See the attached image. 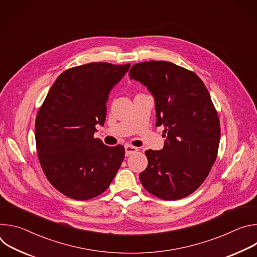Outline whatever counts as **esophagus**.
<instances>
[{"instance_id":"esophagus-1","label":"esophagus","mask_w":257,"mask_h":257,"mask_svg":"<svg viewBox=\"0 0 257 257\" xmlns=\"http://www.w3.org/2000/svg\"><path fill=\"white\" fill-rule=\"evenodd\" d=\"M137 151H138V149L135 148V146H132V145H130V144H126V145H125L126 157H129V156L135 154Z\"/></svg>"}]
</instances>
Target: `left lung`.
I'll return each instance as SVG.
<instances>
[{
  "label": "left lung",
  "instance_id": "8db88e82",
  "mask_svg": "<svg viewBox=\"0 0 257 257\" xmlns=\"http://www.w3.org/2000/svg\"><path fill=\"white\" fill-rule=\"evenodd\" d=\"M129 76L155 97L156 126L167 133L163 150L145 152L141 184L164 200L184 198L202 184L217 155L221 127L208 90L195 73L166 61L135 64Z\"/></svg>",
  "mask_w": 257,
  "mask_h": 257
}]
</instances>
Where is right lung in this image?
<instances>
[{"mask_svg": "<svg viewBox=\"0 0 257 257\" xmlns=\"http://www.w3.org/2000/svg\"><path fill=\"white\" fill-rule=\"evenodd\" d=\"M130 64L89 63L64 71L51 87L35 120L42 169L67 197L87 200L104 192L124 160V146L94 138L103 126L108 94Z\"/></svg>", "mask_w": 257, "mask_h": 257, "instance_id": "1", "label": "right lung"}]
</instances>
